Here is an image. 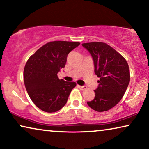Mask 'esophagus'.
<instances>
[{
  "instance_id": "1",
  "label": "esophagus",
  "mask_w": 149,
  "mask_h": 149,
  "mask_svg": "<svg viewBox=\"0 0 149 149\" xmlns=\"http://www.w3.org/2000/svg\"><path fill=\"white\" fill-rule=\"evenodd\" d=\"M77 86H78V87L80 89H81V90H85V89H87V87L86 86H81V85H77Z\"/></svg>"
}]
</instances>
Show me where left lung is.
Instances as JSON below:
<instances>
[{
    "label": "left lung",
    "mask_w": 149,
    "mask_h": 149,
    "mask_svg": "<svg viewBox=\"0 0 149 149\" xmlns=\"http://www.w3.org/2000/svg\"><path fill=\"white\" fill-rule=\"evenodd\" d=\"M90 53L94 64V72L100 78L94 99L87 104L97 112L109 111L119 102L130 82L129 66L125 59L104 42L83 43Z\"/></svg>",
    "instance_id": "1"
}]
</instances>
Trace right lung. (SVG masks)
<instances>
[{"label": "right lung", "instance_id": "right-lung-1", "mask_svg": "<svg viewBox=\"0 0 149 149\" xmlns=\"http://www.w3.org/2000/svg\"><path fill=\"white\" fill-rule=\"evenodd\" d=\"M80 45L78 42H47L30 57L24 70L27 92L34 104L47 113H55L66 104L75 82L59 79L67 56Z\"/></svg>", "mask_w": 149, "mask_h": 149}]
</instances>
